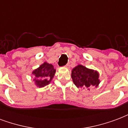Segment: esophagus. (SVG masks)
<instances>
[{
	"mask_svg": "<svg viewBox=\"0 0 128 128\" xmlns=\"http://www.w3.org/2000/svg\"><path fill=\"white\" fill-rule=\"evenodd\" d=\"M68 66H69V64H67L65 66V67H66V68H67V67H68Z\"/></svg>",
	"mask_w": 128,
	"mask_h": 128,
	"instance_id": "34e87169",
	"label": "esophagus"
}]
</instances>
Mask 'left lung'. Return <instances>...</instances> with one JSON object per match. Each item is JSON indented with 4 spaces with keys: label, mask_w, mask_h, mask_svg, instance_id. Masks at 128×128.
Instances as JSON below:
<instances>
[{
    "label": "left lung",
    "mask_w": 128,
    "mask_h": 128,
    "mask_svg": "<svg viewBox=\"0 0 128 128\" xmlns=\"http://www.w3.org/2000/svg\"><path fill=\"white\" fill-rule=\"evenodd\" d=\"M72 82L77 88L90 90L93 87H98L100 80L98 71L90 69L79 64L73 68L71 71Z\"/></svg>",
    "instance_id": "left-lung-1"
}]
</instances>
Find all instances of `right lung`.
I'll list each match as a JSON object with an SVG mask.
<instances>
[{
  "mask_svg": "<svg viewBox=\"0 0 128 128\" xmlns=\"http://www.w3.org/2000/svg\"><path fill=\"white\" fill-rule=\"evenodd\" d=\"M56 70L51 64L44 62L36 69L33 70L32 75H34V82L35 85L39 88H43L50 83Z\"/></svg>",
  "mask_w": 128,
  "mask_h": 128,
  "instance_id": "add662e5",
  "label": "right lung"
}]
</instances>
